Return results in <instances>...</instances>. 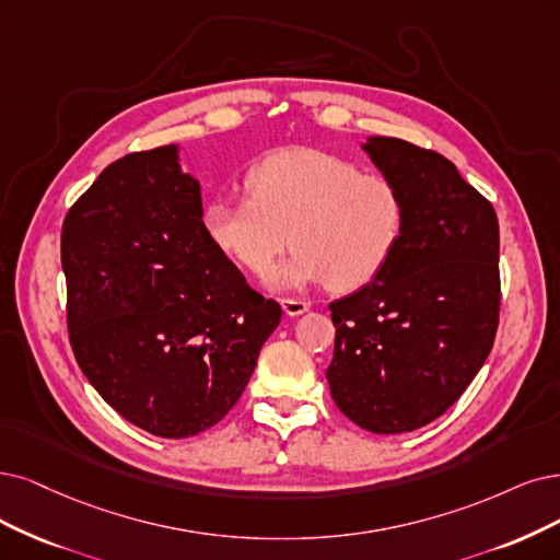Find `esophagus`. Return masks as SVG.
Wrapping results in <instances>:
<instances>
[{"label": "esophagus", "mask_w": 560, "mask_h": 560, "mask_svg": "<svg viewBox=\"0 0 560 560\" xmlns=\"http://www.w3.org/2000/svg\"><path fill=\"white\" fill-rule=\"evenodd\" d=\"M281 306H283L285 316H300V314H306L312 304H308L306 300H298V298H283Z\"/></svg>", "instance_id": "obj_1"}]
</instances>
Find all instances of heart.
<instances>
[{
	"mask_svg": "<svg viewBox=\"0 0 560 560\" xmlns=\"http://www.w3.org/2000/svg\"><path fill=\"white\" fill-rule=\"evenodd\" d=\"M246 196L214 198L202 223L217 248L254 277H267L291 244L275 288L327 283L348 293L374 281L397 254L406 200L385 175L362 173L337 154L291 148L256 161Z\"/></svg>",
	"mask_w": 560,
	"mask_h": 560,
	"instance_id": "obj_1",
	"label": "heart"
}]
</instances>
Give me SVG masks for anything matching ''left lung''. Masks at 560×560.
<instances>
[{"label": "left lung", "instance_id": "left-lung-1", "mask_svg": "<svg viewBox=\"0 0 560 560\" xmlns=\"http://www.w3.org/2000/svg\"><path fill=\"white\" fill-rule=\"evenodd\" d=\"M364 150L401 189L406 225L383 272L329 304L327 383L350 422L404 433L441 418L493 346L499 219L443 154L399 138H371Z\"/></svg>", "mask_w": 560, "mask_h": 560}]
</instances>
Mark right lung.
Segmentation results:
<instances>
[{"label":"right lung","instance_id":"obj_1","mask_svg":"<svg viewBox=\"0 0 560 560\" xmlns=\"http://www.w3.org/2000/svg\"><path fill=\"white\" fill-rule=\"evenodd\" d=\"M67 327L82 374L124 420L189 439L225 418L281 320L214 246L177 148L117 159L61 225Z\"/></svg>","mask_w":560,"mask_h":560}]
</instances>
